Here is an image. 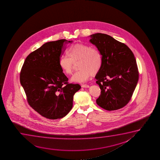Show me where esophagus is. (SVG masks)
<instances>
[{"label": "esophagus", "instance_id": "34e87169", "mask_svg": "<svg viewBox=\"0 0 160 160\" xmlns=\"http://www.w3.org/2000/svg\"><path fill=\"white\" fill-rule=\"evenodd\" d=\"M81 87L83 88H89V86L88 85H86V84H85V85H82Z\"/></svg>", "mask_w": 160, "mask_h": 160}]
</instances>
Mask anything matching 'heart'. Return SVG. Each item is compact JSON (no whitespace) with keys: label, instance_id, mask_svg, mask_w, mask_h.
<instances>
[{"label":"heart","instance_id":"1","mask_svg":"<svg viewBox=\"0 0 160 160\" xmlns=\"http://www.w3.org/2000/svg\"><path fill=\"white\" fill-rule=\"evenodd\" d=\"M68 56H62L58 64L62 71L67 75L72 74L75 64L78 63L80 70L72 76L73 82H83L91 75L93 76L99 72L102 64V57L99 51L87 44L78 43L70 47L67 51Z\"/></svg>","mask_w":160,"mask_h":160}]
</instances>
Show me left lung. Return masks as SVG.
I'll return each instance as SVG.
<instances>
[{
	"label": "left lung",
	"instance_id": "left-lung-1",
	"mask_svg": "<svg viewBox=\"0 0 160 160\" xmlns=\"http://www.w3.org/2000/svg\"><path fill=\"white\" fill-rule=\"evenodd\" d=\"M91 37L90 42L102 56L101 69L95 77L101 90L97 104L108 111L121 109L131 100L139 79L133 53L107 34L96 33Z\"/></svg>",
	"mask_w": 160,
	"mask_h": 160
}]
</instances>
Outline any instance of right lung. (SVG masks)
<instances>
[{
  "mask_svg": "<svg viewBox=\"0 0 160 160\" xmlns=\"http://www.w3.org/2000/svg\"><path fill=\"white\" fill-rule=\"evenodd\" d=\"M61 39L46 42L27 57L20 72V82L29 105L51 120L61 118L72 107L73 96L81 86L69 83L58 61L67 42Z\"/></svg>",
  "mask_w": 160,
  "mask_h": 160,
  "instance_id": "obj_1",
  "label": "right lung"
}]
</instances>
